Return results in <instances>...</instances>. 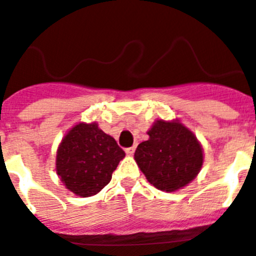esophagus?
<instances>
[{
  "instance_id": "34e87169",
  "label": "esophagus",
  "mask_w": 256,
  "mask_h": 256,
  "mask_svg": "<svg viewBox=\"0 0 256 256\" xmlns=\"http://www.w3.org/2000/svg\"><path fill=\"white\" fill-rule=\"evenodd\" d=\"M134 149H136V148H134V146L126 148V154H128V156H132V154H134Z\"/></svg>"
}]
</instances>
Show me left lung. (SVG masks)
<instances>
[{
  "label": "left lung",
  "instance_id": "left-lung-1",
  "mask_svg": "<svg viewBox=\"0 0 256 256\" xmlns=\"http://www.w3.org/2000/svg\"><path fill=\"white\" fill-rule=\"evenodd\" d=\"M138 145L134 161L154 188L177 192L189 185L204 165V148L197 136L178 118L156 120Z\"/></svg>",
  "mask_w": 256,
  "mask_h": 256
}]
</instances>
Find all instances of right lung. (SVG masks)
I'll return each instance as SVG.
<instances>
[{
    "label": "right lung",
    "mask_w": 256,
    "mask_h": 256,
    "mask_svg": "<svg viewBox=\"0 0 256 256\" xmlns=\"http://www.w3.org/2000/svg\"><path fill=\"white\" fill-rule=\"evenodd\" d=\"M126 153L98 122H78L56 149L55 170L71 193L92 197L112 178Z\"/></svg>",
    "instance_id": "right-lung-1"
}]
</instances>
